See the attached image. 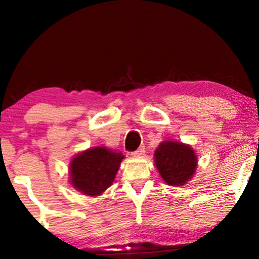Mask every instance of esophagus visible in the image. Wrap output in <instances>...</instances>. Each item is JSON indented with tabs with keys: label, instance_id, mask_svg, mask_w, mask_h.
Listing matches in <instances>:
<instances>
[{
	"label": "esophagus",
	"instance_id": "esophagus-1",
	"mask_svg": "<svg viewBox=\"0 0 259 259\" xmlns=\"http://www.w3.org/2000/svg\"><path fill=\"white\" fill-rule=\"evenodd\" d=\"M144 153H145V148L140 147V148H138V150H136L135 152L131 153V155H133V156H142V155H144Z\"/></svg>",
	"mask_w": 259,
	"mask_h": 259
}]
</instances>
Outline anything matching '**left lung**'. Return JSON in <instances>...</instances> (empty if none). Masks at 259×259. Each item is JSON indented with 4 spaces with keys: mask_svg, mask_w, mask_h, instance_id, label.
<instances>
[{
    "mask_svg": "<svg viewBox=\"0 0 259 259\" xmlns=\"http://www.w3.org/2000/svg\"><path fill=\"white\" fill-rule=\"evenodd\" d=\"M154 162L164 183L182 186L193 177L198 157L191 146L168 140L162 142L154 153Z\"/></svg>",
    "mask_w": 259,
    "mask_h": 259,
    "instance_id": "1",
    "label": "left lung"
}]
</instances>
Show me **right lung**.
I'll return each mask as SVG.
<instances>
[{
	"label": "right lung",
	"instance_id": "1",
	"mask_svg": "<svg viewBox=\"0 0 259 259\" xmlns=\"http://www.w3.org/2000/svg\"><path fill=\"white\" fill-rule=\"evenodd\" d=\"M122 153L106 147H93L77 154L69 164V178L74 188L89 196H97L112 185L121 161Z\"/></svg>",
	"mask_w": 259,
	"mask_h": 259
}]
</instances>
